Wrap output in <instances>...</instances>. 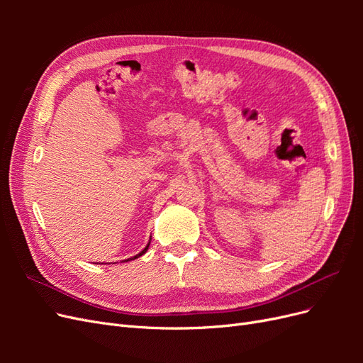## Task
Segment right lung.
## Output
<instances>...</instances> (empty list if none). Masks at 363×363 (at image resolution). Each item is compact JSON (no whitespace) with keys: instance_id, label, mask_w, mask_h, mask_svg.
Here are the masks:
<instances>
[{"instance_id":"1","label":"right lung","mask_w":363,"mask_h":363,"mask_svg":"<svg viewBox=\"0 0 363 363\" xmlns=\"http://www.w3.org/2000/svg\"><path fill=\"white\" fill-rule=\"evenodd\" d=\"M151 240V239H150ZM148 247H150V242H148V245L144 248V250H142L140 252H139V255H136V256H133V257H130V259H125V260H123V262H130V260H135V259H138V257H140L142 255H145V252H147V250H148Z\"/></svg>"}]
</instances>
